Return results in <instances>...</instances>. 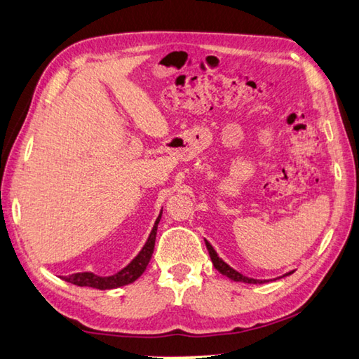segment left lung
<instances>
[{"label":"left lung","mask_w":359,"mask_h":359,"mask_svg":"<svg viewBox=\"0 0 359 359\" xmlns=\"http://www.w3.org/2000/svg\"><path fill=\"white\" fill-rule=\"evenodd\" d=\"M204 242H205L208 254H210V259H212V264H213L215 269H217V270L221 273V275L227 276V278L232 279V281H236V283L265 284V283H269V281H276V279H281V278H284V276H289V275H292V273H293V271H289V273H285V275L279 276V278H275V279H254V278H248V276L242 275V273H240V271H237L236 269H232V266H231L229 264H226L224 260L218 256V252L213 250V246H212L210 243H208L205 238H204Z\"/></svg>","instance_id":"1"}]
</instances>
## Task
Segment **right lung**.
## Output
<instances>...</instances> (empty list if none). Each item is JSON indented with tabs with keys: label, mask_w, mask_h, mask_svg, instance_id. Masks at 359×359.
<instances>
[{
	"label": "right lung",
	"mask_w": 359,
	"mask_h": 359,
	"mask_svg": "<svg viewBox=\"0 0 359 359\" xmlns=\"http://www.w3.org/2000/svg\"><path fill=\"white\" fill-rule=\"evenodd\" d=\"M161 213H163V208L160 210L157 219H155L154 227L151 233H149L144 246L141 248V251L136 254V256L130 260V264L123 266L122 270L114 273L111 276H100V275H95L93 271L74 273V275L62 276L64 281L80 285V287H93L99 290H111V289H117V287H122V285L135 283L136 279L144 273L147 264L151 262L154 246H155V237H157L158 223L161 219Z\"/></svg>",
	"instance_id": "right-lung-1"
}]
</instances>
